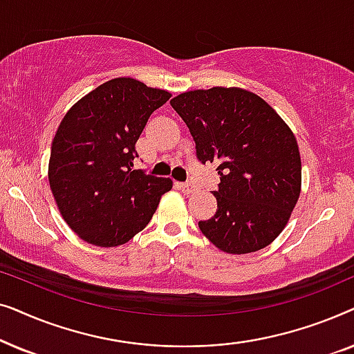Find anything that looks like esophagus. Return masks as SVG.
Segmentation results:
<instances>
[{"mask_svg": "<svg viewBox=\"0 0 354 354\" xmlns=\"http://www.w3.org/2000/svg\"><path fill=\"white\" fill-rule=\"evenodd\" d=\"M180 188L183 193H187V195H190V193H193L196 190V185L193 182H183L180 183Z\"/></svg>", "mask_w": 354, "mask_h": 354, "instance_id": "esophagus-1", "label": "esophagus"}]
</instances>
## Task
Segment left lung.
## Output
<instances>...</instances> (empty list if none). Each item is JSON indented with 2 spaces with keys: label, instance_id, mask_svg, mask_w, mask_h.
<instances>
[{
  "label": "left lung",
  "instance_id": "1",
  "mask_svg": "<svg viewBox=\"0 0 354 354\" xmlns=\"http://www.w3.org/2000/svg\"><path fill=\"white\" fill-rule=\"evenodd\" d=\"M171 106L195 140L198 161L217 164V211L198 222L203 235L232 254L272 243L301 190V159L288 125L263 98L241 88L187 91Z\"/></svg>",
  "mask_w": 354,
  "mask_h": 354
}]
</instances>
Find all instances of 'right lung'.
<instances>
[{"label": "right lung", "instance_id": "obj_1", "mask_svg": "<svg viewBox=\"0 0 354 354\" xmlns=\"http://www.w3.org/2000/svg\"><path fill=\"white\" fill-rule=\"evenodd\" d=\"M171 93L113 79L67 111L53 140L48 178L67 225L86 243L119 246L142 232L171 178L133 169L135 143Z\"/></svg>", "mask_w": 354, "mask_h": 354}]
</instances>
